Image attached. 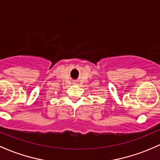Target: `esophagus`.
Segmentation results:
<instances>
[{"instance_id": "obj_1", "label": "esophagus", "mask_w": 160, "mask_h": 160, "mask_svg": "<svg viewBox=\"0 0 160 160\" xmlns=\"http://www.w3.org/2000/svg\"><path fill=\"white\" fill-rule=\"evenodd\" d=\"M74 83V84H76V83Z\"/></svg>"}]
</instances>
